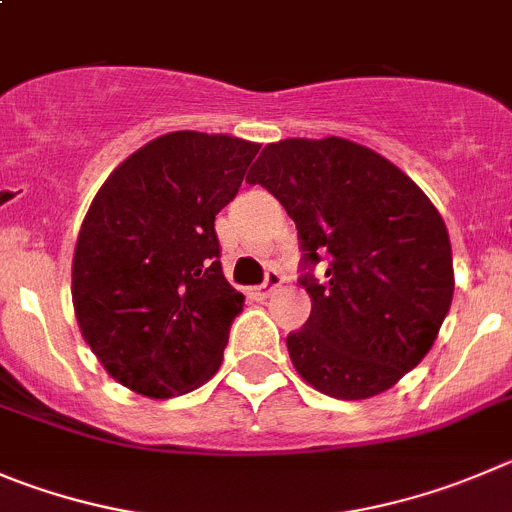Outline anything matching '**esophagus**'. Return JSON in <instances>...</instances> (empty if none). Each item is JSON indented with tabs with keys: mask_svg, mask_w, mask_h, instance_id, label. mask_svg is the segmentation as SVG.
<instances>
[{
	"mask_svg": "<svg viewBox=\"0 0 512 512\" xmlns=\"http://www.w3.org/2000/svg\"><path fill=\"white\" fill-rule=\"evenodd\" d=\"M280 285H283V275H280L278 270H267L265 283H262L260 288H255V295H257V298H270V295L275 293Z\"/></svg>",
	"mask_w": 512,
	"mask_h": 512,
	"instance_id": "34e87169",
	"label": "esophagus"
}]
</instances>
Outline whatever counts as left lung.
Wrapping results in <instances>:
<instances>
[{
    "label": "left lung",
    "mask_w": 512,
    "mask_h": 512,
    "mask_svg": "<svg viewBox=\"0 0 512 512\" xmlns=\"http://www.w3.org/2000/svg\"><path fill=\"white\" fill-rule=\"evenodd\" d=\"M298 227L313 308L288 336L295 371L321 394L369 399L432 348L452 305L450 234L399 166L348 138L267 143L247 174Z\"/></svg>",
    "instance_id": "8db88e82"
}]
</instances>
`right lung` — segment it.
<instances>
[{
	"label": "right lung",
	"mask_w": 512,
	"mask_h": 512,
	"mask_svg": "<svg viewBox=\"0 0 512 512\" xmlns=\"http://www.w3.org/2000/svg\"><path fill=\"white\" fill-rule=\"evenodd\" d=\"M260 143L174 131L128 156L95 194L73 257L80 333L136 394L171 399L212 379L245 295L227 283L214 217Z\"/></svg>",
	"instance_id": "add662e5"
}]
</instances>
